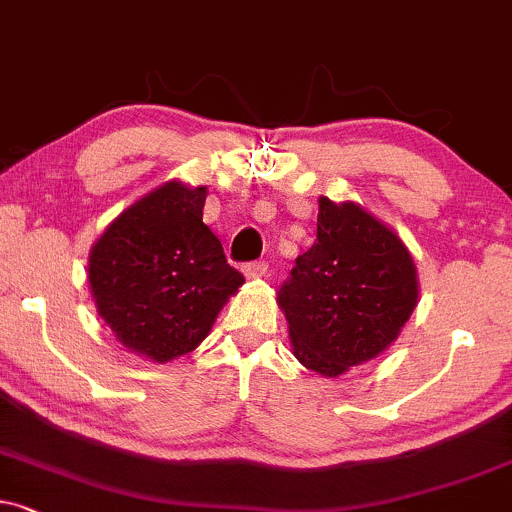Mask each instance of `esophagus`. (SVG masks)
<instances>
[{
    "instance_id": "34e87169",
    "label": "esophagus",
    "mask_w": 512,
    "mask_h": 512,
    "mask_svg": "<svg viewBox=\"0 0 512 512\" xmlns=\"http://www.w3.org/2000/svg\"><path fill=\"white\" fill-rule=\"evenodd\" d=\"M268 273V263L266 261H251L244 266V275L246 277H263Z\"/></svg>"
}]
</instances>
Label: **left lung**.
Listing matches in <instances>:
<instances>
[{
  "instance_id": "8db88e82",
  "label": "left lung",
  "mask_w": 512,
  "mask_h": 512,
  "mask_svg": "<svg viewBox=\"0 0 512 512\" xmlns=\"http://www.w3.org/2000/svg\"><path fill=\"white\" fill-rule=\"evenodd\" d=\"M406 244L363 206L318 199V237L277 292L294 356L323 377L377 358L418 306Z\"/></svg>"
}]
</instances>
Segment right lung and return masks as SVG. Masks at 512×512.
<instances>
[{
    "instance_id": "right-lung-1",
    "label": "right lung",
    "mask_w": 512,
    "mask_h": 512,
    "mask_svg": "<svg viewBox=\"0 0 512 512\" xmlns=\"http://www.w3.org/2000/svg\"><path fill=\"white\" fill-rule=\"evenodd\" d=\"M206 187H156L106 227L90 251L97 313L125 349L154 363L204 342L244 275L204 223Z\"/></svg>"
}]
</instances>
